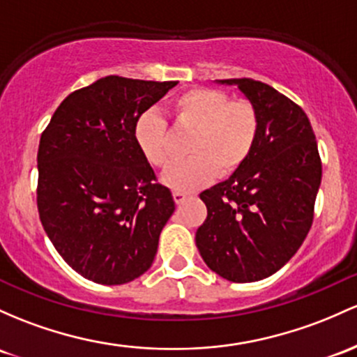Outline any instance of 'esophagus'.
<instances>
[{
    "label": "esophagus",
    "instance_id": "1",
    "mask_svg": "<svg viewBox=\"0 0 357 357\" xmlns=\"http://www.w3.org/2000/svg\"><path fill=\"white\" fill-rule=\"evenodd\" d=\"M190 197V195L188 193H185V191H172V198H174V202L178 203V205H181L183 202H185V199Z\"/></svg>",
    "mask_w": 357,
    "mask_h": 357
}]
</instances>
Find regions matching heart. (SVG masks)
Masks as SVG:
<instances>
[{"mask_svg":"<svg viewBox=\"0 0 357 357\" xmlns=\"http://www.w3.org/2000/svg\"><path fill=\"white\" fill-rule=\"evenodd\" d=\"M171 115L179 130L193 132L188 152L164 174V183L176 191H193L215 174L236 172L256 147L259 115L248 100H232L215 88H190L172 100ZM140 154L154 167H166L172 155L167 121L155 112H144L134 125Z\"/></svg>","mask_w":357,"mask_h":357,"instance_id":"1","label":"heart"}]
</instances>
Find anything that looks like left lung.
Instances as JSON below:
<instances>
[{
	"instance_id": "obj_1",
	"label": "left lung",
	"mask_w": 357,
	"mask_h": 357,
	"mask_svg": "<svg viewBox=\"0 0 357 357\" xmlns=\"http://www.w3.org/2000/svg\"><path fill=\"white\" fill-rule=\"evenodd\" d=\"M237 84L259 115L249 159L227 181L205 190L206 220L197 248L206 266L234 283L271 276L295 256L313 222L322 160L307 113L261 81Z\"/></svg>"
}]
</instances>
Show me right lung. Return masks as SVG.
Instances as JSON below:
<instances>
[{"label":"right lung","mask_w":357,"mask_h":357,"mask_svg":"<svg viewBox=\"0 0 357 357\" xmlns=\"http://www.w3.org/2000/svg\"><path fill=\"white\" fill-rule=\"evenodd\" d=\"M176 84L101 77L70 93L42 132L38 217L62 259L86 280L123 284L154 261L176 206L140 154L134 125Z\"/></svg>","instance_id":"1"}]
</instances>
